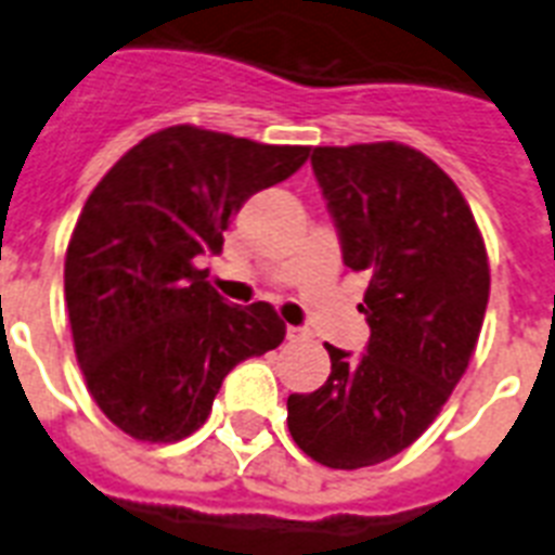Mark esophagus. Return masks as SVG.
<instances>
[{"instance_id":"1","label":"esophagus","mask_w":555,"mask_h":555,"mask_svg":"<svg viewBox=\"0 0 555 555\" xmlns=\"http://www.w3.org/2000/svg\"><path fill=\"white\" fill-rule=\"evenodd\" d=\"M287 339L291 343H299V339H308V331L296 328V325H287Z\"/></svg>"}]
</instances>
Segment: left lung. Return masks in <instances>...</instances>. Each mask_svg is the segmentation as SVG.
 <instances>
[{
	"label": "left lung",
	"mask_w": 555,
	"mask_h": 555,
	"mask_svg": "<svg viewBox=\"0 0 555 555\" xmlns=\"http://www.w3.org/2000/svg\"><path fill=\"white\" fill-rule=\"evenodd\" d=\"M343 259L369 276V351L328 346L331 374L287 397L296 447L331 469L395 457L461 383L490 299V259L464 192L405 143L317 146L311 155Z\"/></svg>",
	"instance_id": "1"
}]
</instances>
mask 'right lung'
<instances>
[{
	"instance_id": "obj_1",
	"label": "right lung",
	"mask_w": 555,
	"mask_h": 555,
	"mask_svg": "<svg viewBox=\"0 0 555 555\" xmlns=\"http://www.w3.org/2000/svg\"><path fill=\"white\" fill-rule=\"evenodd\" d=\"M308 155L181 124L134 143L91 190L65 250V305L86 386L129 438H190L221 379L282 346L273 305L224 302L198 256L221 253L244 201Z\"/></svg>"
}]
</instances>
